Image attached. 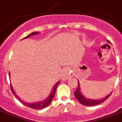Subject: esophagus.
Wrapping results in <instances>:
<instances>
[{
	"mask_svg": "<svg viewBox=\"0 0 122 122\" xmlns=\"http://www.w3.org/2000/svg\"><path fill=\"white\" fill-rule=\"evenodd\" d=\"M62 78H63V79L66 78V77H67L68 74V69L67 68H65L62 70Z\"/></svg>",
	"mask_w": 122,
	"mask_h": 122,
	"instance_id": "34e87169",
	"label": "esophagus"
}]
</instances>
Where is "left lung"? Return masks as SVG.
I'll list each match as a JSON object with an SVG mask.
<instances>
[{
  "instance_id": "obj_1",
  "label": "left lung",
  "mask_w": 122,
  "mask_h": 122,
  "mask_svg": "<svg viewBox=\"0 0 122 122\" xmlns=\"http://www.w3.org/2000/svg\"><path fill=\"white\" fill-rule=\"evenodd\" d=\"M107 42L109 43H110V42L109 41V40L107 41ZM111 94L112 93H110L109 95L107 96L106 97H105L104 99L101 100H92L86 99V97H84L82 95L81 93H80V88L79 82H78V87H77V90H76L74 92L75 97H76V99L79 101V102L81 104L85 106H91L97 105V104H99L100 103L104 102V101L106 100L110 97Z\"/></svg>"
}]
</instances>
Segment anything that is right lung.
<instances>
[{"label": "right lung", "mask_w": 122, "mask_h": 122, "mask_svg": "<svg viewBox=\"0 0 122 122\" xmlns=\"http://www.w3.org/2000/svg\"><path fill=\"white\" fill-rule=\"evenodd\" d=\"M39 34V32H32L30 34H29V35H28L27 36H26V37L23 38V39H25V38H28L29 37H30L31 35H36V34ZM9 76H10V74H9ZM60 81H58L57 83H56V84H55V86H54V88H53V90H52V92L51 93V94H50V96L48 97L47 98L46 100H45L44 101H43V102H36V103H32V104H31V103H25V102H23V101H22L19 98V97L17 96L16 94H15V93L14 90H13V88H12V85H10V89H11V91H12V93H13V94H14L15 96L17 98L18 100H19V102H22V103L23 104H24L25 106H26L27 107H29L30 108H32V109H44V108L46 107H47L49 105V104L51 103V101H52V99H53L54 95H55V91H56V87H57L58 85L60 84Z\"/></svg>", "instance_id": "obj_1"}]
</instances>
